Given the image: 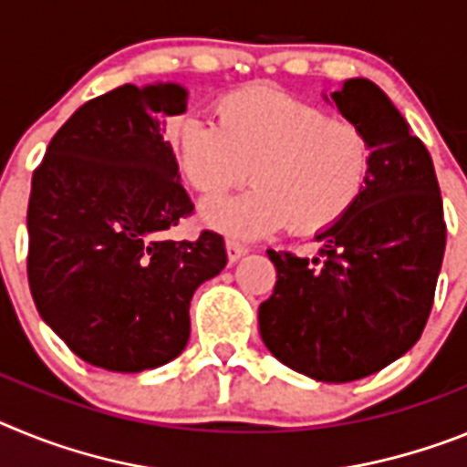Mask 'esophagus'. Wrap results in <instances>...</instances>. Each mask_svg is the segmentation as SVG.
I'll list each match as a JSON object with an SVG mask.
<instances>
[{
	"mask_svg": "<svg viewBox=\"0 0 467 467\" xmlns=\"http://www.w3.org/2000/svg\"><path fill=\"white\" fill-rule=\"evenodd\" d=\"M225 249H228L230 263L239 261V258L244 256V254H249V246L242 244V242H237V239H225Z\"/></svg>",
	"mask_w": 467,
	"mask_h": 467,
	"instance_id": "1",
	"label": "esophagus"
}]
</instances>
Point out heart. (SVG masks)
<instances>
[{
	"mask_svg": "<svg viewBox=\"0 0 467 467\" xmlns=\"http://www.w3.org/2000/svg\"><path fill=\"white\" fill-rule=\"evenodd\" d=\"M216 119L183 115L169 140L188 183L218 200L244 183L234 200L202 209L206 225L258 237L289 225L317 234L355 209L374 169V143L359 124L275 87H244L216 103Z\"/></svg>",
	"mask_w": 467,
	"mask_h": 467,
	"instance_id": "obj_1",
	"label": "heart"
}]
</instances>
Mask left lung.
<instances>
[{
    "label": "left lung",
    "mask_w": 467,
    "mask_h": 467,
    "mask_svg": "<svg viewBox=\"0 0 467 467\" xmlns=\"http://www.w3.org/2000/svg\"><path fill=\"white\" fill-rule=\"evenodd\" d=\"M331 100L371 138V178L355 209L317 234L319 256L267 251L277 282L258 307V327L267 350L289 368L350 383L395 362L420 338L447 223L430 152L390 99L357 77Z\"/></svg>",
    "instance_id": "1"
}]
</instances>
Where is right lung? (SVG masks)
<instances>
[{
    "instance_id": "add662e5",
    "label": "right lung",
    "mask_w": 467,
    "mask_h": 467,
    "mask_svg": "<svg viewBox=\"0 0 467 467\" xmlns=\"http://www.w3.org/2000/svg\"><path fill=\"white\" fill-rule=\"evenodd\" d=\"M178 84L124 87L84 103L32 173L27 282L44 322L93 367L138 374L190 338V301L225 263V242L166 230L194 209L164 140Z\"/></svg>"
}]
</instances>
